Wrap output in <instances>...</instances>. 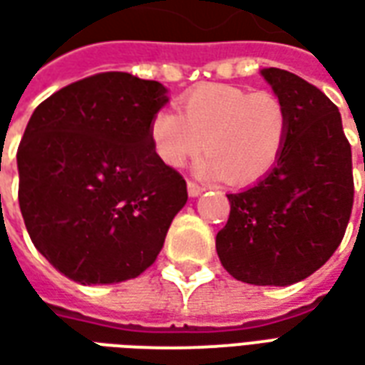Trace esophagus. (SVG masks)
I'll list each match as a JSON object with an SVG mask.
<instances>
[{
    "label": "esophagus",
    "instance_id": "34e87169",
    "mask_svg": "<svg viewBox=\"0 0 365 365\" xmlns=\"http://www.w3.org/2000/svg\"><path fill=\"white\" fill-rule=\"evenodd\" d=\"M203 191H205L203 185H199V183L195 182H187V193H190L191 197H197V195H201Z\"/></svg>",
    "mask_w": 365,
    "mask_h": 365
}]
</instances>
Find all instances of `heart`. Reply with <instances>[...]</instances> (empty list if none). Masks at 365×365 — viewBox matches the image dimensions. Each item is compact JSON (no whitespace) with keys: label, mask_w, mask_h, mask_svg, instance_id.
<instances>
[{"label":"heart","mask_w":365,"mask_h":365,"mask_svg":"<svg viewBox=\"0 0 365 365\" xmlns=\"http://www.w3.org/2000/svg\"><path fill=\"white\" fill-rule=\"evenodd\" d=\"M182 115L162 109L150 120L154 152L170 168H182L203 150L207 175L246 185L266 178L282 158L289 113L272 91L205 83L180 99Z\"/></svg>","instance_id":"b5f03b06"}]
</instances>
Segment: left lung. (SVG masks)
Wrapping results in <instances>:
<instances>
[{"mask_svg":"<svg viewBox=\"0 0 365 365\" xmlns=\"http://www.w3.org/2000/svg\"><path fill=\"white\" fill-rule=\"evenodd\" d=\"M262 74L287 107V143L264 180L227 195L229 221L215 245L235 279L283 287L317 272L344 238L352 148L338 107L319 88L279 68Z\"/></svg>","mask_w":365,"mask_h":365,"instance_id":"left-lung-1","label":"left lung"}]
</instances>
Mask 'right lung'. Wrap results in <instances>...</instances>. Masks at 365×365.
I'll list each match as a JSON object with an SVG mask.
<instances>
[{
    "mask_svg": "<svg viewBox=\"0 0 365 365\" xmlns=\"http://www.w3.org/2000/svg\"><path fill=\"white\" fill-rule=\"evenodd\" d=\"M166 88L127 72L70 83L38 105L17 150L19 207L60 274L119 283L150 268L187 201L182 174L154 152Z\"/></svg>",
    "mask_w": 365,
    "mask_h": 365,
    "instance_id": "add662e5",
    "label": "right lung"
}]
</instances>
